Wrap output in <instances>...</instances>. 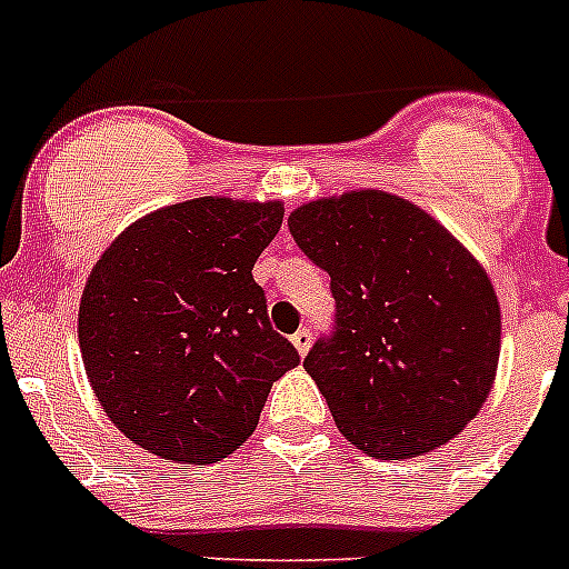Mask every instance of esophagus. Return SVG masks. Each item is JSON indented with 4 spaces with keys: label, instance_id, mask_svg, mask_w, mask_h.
<instances>
[{
    "label": "esophagus",
    "instance_id": "34e87169",
    "mask_svg": "<svg viewBox=\"0 0 569 569\" xmlns=\"http://www.w3.org/2000/svg\"><path fill=\"white\" fill-rule=\"evenodd\" d=\"M291 342H295V348L300 350V357H306V353H309V348H311V331H309V328H300V331L291 337Z\"/></svg>",
    "mask_w": 569,
    "mask_h": 569
}]
</instances>
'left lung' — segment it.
I'll list each match as a JSON object with an SVG mask.
<instances>
[{"label": "left lung", "instance_id": "obj_1", "mask_svg": "<svg viewBox=\"0 0 569 569\" xmlns=\"http://www.w3.org/2000/svg\"><path fill=\"white\" fill-rule=\"evenodd\" d=\"M331 274L337 331L309 370L339 432L376 460L449 443L486 405L502 342L486 269L438 219L385 190H348L289 216Z\"/></svg>", "mask_w": 569, "mask_h": 569}]
</instances>
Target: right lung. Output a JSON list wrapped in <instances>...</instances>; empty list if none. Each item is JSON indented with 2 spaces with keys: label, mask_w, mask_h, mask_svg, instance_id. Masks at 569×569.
<instances>
[{
  "label": "right lung",
  "mask_w": 569,
  "mask_h": 569,
  "mask_svg": "<svg viewBox=\"0 0 569 569\" xmlns=\"http://www.w3.org/2000/svg\"><path fill=\"white\" fill-rule=\"evenodd\" d=\"M280 224L283 201L201 196L137 219L92 267L78 309L83 370L140 449L173 463L227 458L300 362L252 278Z\"/></svg>",
  "instance_id": "add662e5"
}]
</instances>
